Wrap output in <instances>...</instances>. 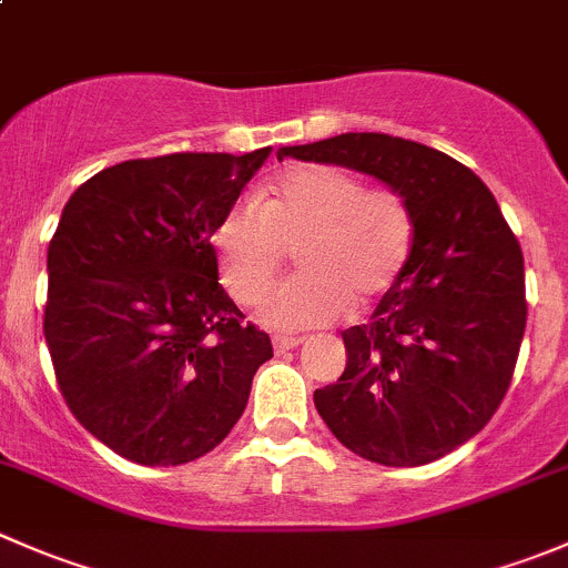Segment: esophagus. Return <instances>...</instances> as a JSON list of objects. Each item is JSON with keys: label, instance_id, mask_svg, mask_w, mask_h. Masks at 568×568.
Listing matches in <instances>:
<instances>
[{"label": "esophagus", "instance_id": "34e87169", "mask_svg": "<svg viewBox=\"0 0 568 568\" xmlns=\"http://www.w3.org/2000/svg\"><path fill=\"white\" fill-rule=\"evenodd\" d=\"M300 343H302V337H288V335L274 337V348H277V352H291V348H296Z\"/></svg>", "mask_w": 568, "mask_h": 568}]
</instances>
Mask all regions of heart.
Here are the masks:
<instances>
[{
    "instance_id": "b5f03b06",
    "label": "heart",
    "mask_w": 568,
    "mask_h": 568,
    "mask_svg": "<svg viewBox=\"0 0 568 568\" xmlns=\"http://www.w3.org/2000/svg\"><path fill=\"white\" fill-rule=\"evenodd\" d=\"M220 280L239 305H257L277 280L285 250L296 268L263 305L274 329H316L352 307H374L404 274L415 244V216L400 192L368 189L332 164L283 170L261 200L233 203L211 233Z\"/></svg>"
}]
</instances>
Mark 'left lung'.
Listing matches in <instances>:
<instances>
[{"mask_svg": "<svg viewBox=\"0 0 568 568\" xmlns=\"http://www.w3.org/2000/svg\"><path fill=\"white\" fill-rule=\"evenodd\" d=\"M285 156L368 173L409 203V263L368 324L343 332L346 371L313 400L363 459L437 462L491 420L511 385L528 321L517 236L473 170L420 142L363 131L280 148Z\"/></svg>", "mask_w": 568, "mask_h": 568, "instance_id": "8db88e82", "label": "left lung"}]
</instances>
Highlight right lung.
<instances>
[{
  "mask_svg": "<svg viewBox=\"0 0 568 568\" xmlns=\"http://www.w3.org/2000/svg\"><path fill=\"white\" fill-rule=\"evenodd\" d=\"M272 148L131 159L84 181L49 242L43 335L68 409L145 467L214 450L272 359L220 285L211 233Z\"/></svg>",
  "mask_w": 568,
  "mask_h": 568,
  "instance_id": "1",
  "label": "right lung"
}]
</instances>
